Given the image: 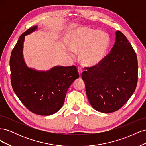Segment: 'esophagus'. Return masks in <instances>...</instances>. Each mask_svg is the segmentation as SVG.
<instances>
[{"label": "esophagus", "mask_w": 146, "mask_h": 146, "mask_svg": "<svg viewBox=\"0 0 146 146\" xmlns=\"http://www.w3.org/2000/svg\"><path fill=\"white\" fill-rule=\"evenodd\" d=\"M78 74H79V76H80V77H81V75H82V69L80 68H78Z\"/></svg>", "instance_id": "1"}]
</instances>
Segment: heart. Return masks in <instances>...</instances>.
I'll return each instance as SVG.
<instances>
[{
	"label": "heart",
	"mask_w": 146,
	"mask_h": 146,
	"mask_svg": "<svg viewBox=\"0 0 146 146\" xmlns=\"http://www.w3.org/2000/svg\"><path fill=\"white\" fill-rule=\"evenodd\" d=\"M110 45V39L107 33L88 27L75 30L69 41L70 50L75 53L80 52L81 63L88 67H93L102 62Z\"/></svg>",
	"instance_id": "obj_1"
}]
</instances>
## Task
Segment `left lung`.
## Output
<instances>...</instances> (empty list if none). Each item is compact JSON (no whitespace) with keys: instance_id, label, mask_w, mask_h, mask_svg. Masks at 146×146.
<instances>
[{"instance_id":"1","label":"left lung","mask_w":146,"mask_h":146,"mask_svg":"<svg viewBox=\"0 0 146 146\" xmlns=\"http://www.w3.org/2000/svg\"><path fill=\"white\" fill-rule=\"evenodd\" d=\"M82 74L88 99L96 111L120 109L133 94L138 82V60L131 44L120 31L111 52L102 62Z\"/></svg>"}]
</instances>
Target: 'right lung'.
<instances>
[{
    "instance_id": "right-lung-1",
    "label": "right lung",
    "mask_w": 146,
    "mask_h": 146,
    "mask_svg": "<svg viewBox=\"0 0 146 146\" xmlns=\"http://www.w3.org/2000/svg\"><path fill=\"white\" fill-rule=\"evenodd\" d=\"M30 28L21 35L10 60L13 91L29 111L38 115L49 116L62 107L66 92L79 77L76 66H55L47 71L29 68L23 57L25 36L37 30Z\"/></svg>"
}]
</instances>
